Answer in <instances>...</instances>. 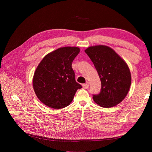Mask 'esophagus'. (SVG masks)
Here are the masks:
<instances>
[{"instance_id":"esophagus-1","label":"esophagus","mask_w":152,"mask_h":152,"mask_svg":"<svg viewBox=\"0 0 152 152\" xmlns=\"http://www.w3.org/2000/svg\"><path fill=\"white\" fill-rule=\"evenodd\" d=\"M82 86H83V87H84V89H88L89 88V84L88 83V82H86V84H82Z\"/></svg>"}]
</instances>
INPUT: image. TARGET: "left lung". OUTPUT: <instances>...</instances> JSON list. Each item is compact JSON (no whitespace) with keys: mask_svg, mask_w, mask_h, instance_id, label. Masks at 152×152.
I'll return each mask as SVG.
<instances>
[{"mask_svg":"<svg viewBox=\"0 0 152 152\" xmlns=\"http://www.w3.org/2000/svg\"><path fill=\"white\" fill-rule=\"evenodd\" d=\"M98 72L102 82L98 94H93L96 103L110 108L126 98L131 84V75L126 63L106 45H95L85 50Z\"/></svg>","mask_w":152,"mask_h":152,"instance_id":"obj_1","label":"left lung"}]
</instances>
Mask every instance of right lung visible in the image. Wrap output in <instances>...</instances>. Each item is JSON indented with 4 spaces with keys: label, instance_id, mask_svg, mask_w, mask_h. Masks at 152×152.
Segmentation results:
<instances>
[{
    "label": "right lung",
    "instance_id": "1",
    "mask_svg": "<svg viewBox=\"0 0 152 152\" xmlns=\"http://www.w3.org/2000/svg\"><path fill=\"white\" fill-rule=\"evenodd\" d=\"M80 52L77 47L59 48L47 54L34 73L33 87L39 99L54 109L65 108L71 103L82 86L75 81L72 67Z\"/></svg>",
    "mask_w": 152,
    "mask_h": 152
}]
</instances>
